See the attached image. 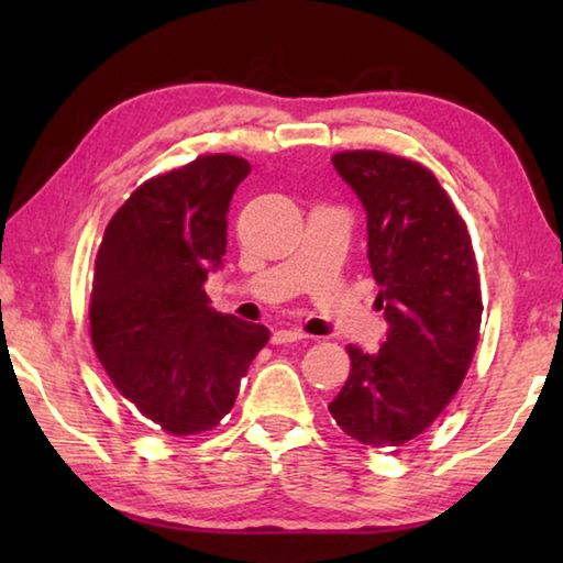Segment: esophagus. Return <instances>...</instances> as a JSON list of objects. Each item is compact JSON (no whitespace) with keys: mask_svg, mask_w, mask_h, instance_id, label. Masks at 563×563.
Segmentation results:
<instances>
[{"mask_svg":"<svg viewBox=\"0 0 563 563\" xmlns=\"http://www.w3.org/2000/svg\"><path fill=\"white\" fill-rule=\"evenodd\" d=\"M308 335L300 330H292V328H280L273 332V345H285V342H298V340H305Z\"/></svg>","mask_w":563,"mask_h":563,"instance_id":"esophagus-1","label":"esophagus"}]
</instances>
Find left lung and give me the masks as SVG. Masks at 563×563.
<instances>
[{"label": "left lung", "mask_w": 563, "mask_h": 563, "mask_svg": "<svg viewBox=\"0 0 563 563\" xmlns=\"http://www.w3.org/2000/svg\"><path fill=\"white\" fill-rule=\"evenodd\" d=\"M367 213V258L387 338L347 345L350 377L328 405L352 440L402 446L452 402L482 322L479 271L462 216L432 170L383 151L332 156Z\"/></svg>", "instance_id": "8db88e82"}]
</instances>
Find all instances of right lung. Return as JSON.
Wrapping results in <instances>:
<instances>
[{
    "label": "right lung",
    "instance_id": "obj_1",
    "mask_svg": "<svg viewBox=\"0 0 563 563\" xmlns=\"http://www.w3.org/2000/svg\"><path fill=\"white\" fill-rule=\"evenodd\" d=\"M251 174L216 154L146 180L111 218L91 288V342L113 387L174 437L216 427L265 347V325L223 316L203 290L223 265L228 206Z\"/></svg>",
    "mask_w": 563,
    "mask_h": 563
}]
</instances>
